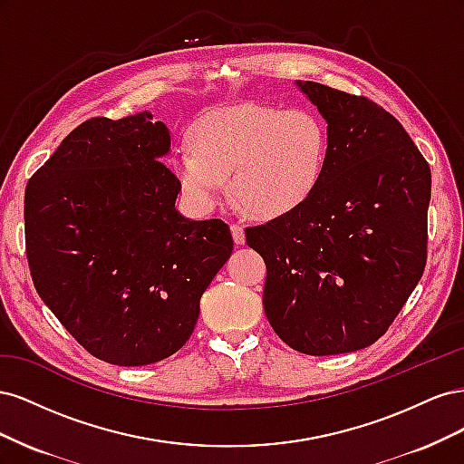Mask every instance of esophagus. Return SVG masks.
Wrapping results in <instances>:
<instances>
[{
  "label": "esophagus",
  "mask_w": 464,
  "mask_h": 464,
  "mask_svg": "<svg viewBox=\"0 0 464 464\" xmlns=\"http://www.w3.org/2000/svg\"><path fill=\"white\" fill-rule=\"evenodd\" d=\"M232 236H234V242L236 246H244L246 244V230L242 224H232Z\"/></svg>",
  "instance_id": "obj_1"
}]
</instances>
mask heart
<instances>
[{
    "mask_svg": "<svg viewBox=\"0 0 464 464\" xmlns=\"http://www.w3.org/2000/svg\"><path fill=\"white\" fill-rule=\"evenodd\" d=\"M191 150L172 166L186 199L210 210L222 181L246 215L288 217L314 198L327 172L329 133L314 111L237 106L205 114L189 131Z\"/></svg>",
    "mask_w": 464,
    "mask_h": 464,
    "instance_id": "b5f03b06",
    "label": "heart"
}]
</instances>
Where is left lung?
<instances>
[{
	"mask_svg": "<svg viewBox=\"0 0 464 464\" xmlns=\"http://www.w3.org/2000/svg\"><path fill=\"white\" fill-rule=\"evenodd\" d=\"M296 85L327 121V172L288 217L246 228L266 265L263 307L275 333L310 356L373 344L422 278L430 164L397 118L366 96Z\"/></svg>",
	"mask_w": 464,
	"mask_h": 464,
	"instance_id": "obj_1",
	"label": "left lung"
}]
</instances>
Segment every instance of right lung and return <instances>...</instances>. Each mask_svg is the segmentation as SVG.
<instances>
[{
    "instance_id": "add662e5",
    "label": "right lung",
    "mask_w": 464,
    "mask_h": 464,
    "mask_svg": "<svg viewBox=\"0 0 464 464\" xmlns=\"http://www.w3.org/2000/svg\"><path fill=\"white\" fill-rule=\"evenodd\" d=\"M170 131L150 111L92 118L29 179L24 242L38 296L73 339L116 366H147L188 343L234 240L189 220L162 159Z\"/></svg>"
}]
</instances>
